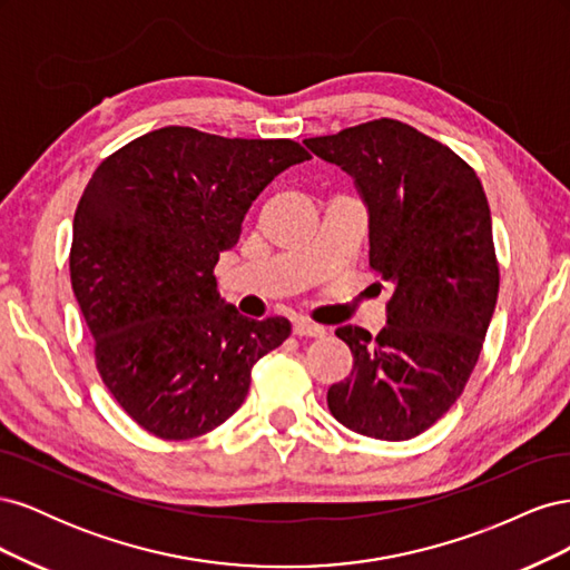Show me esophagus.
<instances>
[{
	"label": "esophagus",
	"instance_id": "obj_1",
	"mask_svg": "<svg viewBox=\"0 0 570 570\" xmlns=\"http://www.w3.org/2000/svg\"><path fill=\"white\" fill-rule=\"evenodd\" d=\"M292 331H295V335H299V337H323L325 335L323 325H316L306 318L292 321Z\"/></svg>",
	"mask_w": 570,
	"mask_h": 570
}]
</instances>
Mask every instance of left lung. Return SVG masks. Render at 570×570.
Here are the masks:
<instances>
[{
  "mask_svg": "<svg viewBox=\"0 0 570 570\" xmlns=\"http://www.w3.org/2000/svg\"><path fill=\"white\" fill-rule=\"evenodd\" d=\"M304 145L352 176L368 212L371 268L392 285L381 333L335 331L354 368L327 390V409L358 435L411 440L459 400L494 314L485 189L450 147L392 118Z\"/></svg>",
  "mask_w": 570,
  "mask_h": 570,
  "instance_id": "left-lung-1",
  "label": "left lung"
}]
</instances>
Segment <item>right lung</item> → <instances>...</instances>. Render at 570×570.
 Listing matches in <instances>:
<instances>
[{"label": "right lung", "instance_id": "add662e5", "mask_svg": "<svg viewBox=\"0 0 570 570\" xmlns=\"http://www.w3.org/2000/svg\"><path fill=\"white\" fill-rule=\"evenodd\" d=\"M308 151L168 126L99 164L78 202L71 285L101 381L161 440L209 433L243 406L252 366L289 337L218 295L214 266L237 245L258 193Z\"/></svg>", "mask_w": 570, "mask_h": 570}]
</instances>
